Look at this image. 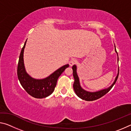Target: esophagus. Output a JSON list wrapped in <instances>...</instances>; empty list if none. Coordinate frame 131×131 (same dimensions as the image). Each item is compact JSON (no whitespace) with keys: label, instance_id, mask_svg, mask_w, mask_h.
Wrapping results in <instances>:
<instances>
[{"label":"esophagus","instance_id":"esophagus-1","mask_svg":"<svg viewBox=\"0 0 131 131\" xmlns=\"http://www.w3.org/2000/svg\"><path fill=\"white\" fill-rule=\"evenodd\" d=\"M77 62V61L76 60V59H72V60H71V61H70L69 65H70V66H72L73 65H74V64H76Z\"/></svg>","mask_w":131,"mask_h":131}]
</instances>
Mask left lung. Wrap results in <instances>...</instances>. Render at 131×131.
Here are the masks:
<instances>
[{"label":"left lung","mask_w":131,"mask_h":131,"mask_svg":"<svg viewBox=\"0 0 131 131\" xmlns=\"http://www.w3.org/2000/svg\"><path fill=\"white\" fill-rule=\"evenodd\" d=\"M115 47V51L117 52V56H118V54L116 49V46ZM72 69H73V77L74 79V82L73 84V88L74 90V92L76 93V94L80 98L83 99V100H85L87 101H92L96 100V99L100 98V97H102L105 94L109 91L112 89V88L113 87V85L116 83L117 79H118V74H119V68L118 69V74L117 75V77L115 79V80L114 83L112 84V85L108 88H105V89L102 90L100 91L96 92H89L87 91L84 90V89L81 88L80 84L79 78L78 77V75L77 74V67L76 66L74 65L72 66Z\"/></svg>","instance_id":"8db88e82"}]
</instances>
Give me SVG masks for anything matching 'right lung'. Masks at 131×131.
Instances as JSON below:
<instances>
[{"label":"right lung","mask_w":131,"mask_h":131,"mask_svg":"<svg viewBox=\"0 0 131 131\" xmlns=\"http://www.w3.org/2000/svg\"><path fill=\"white\" fill-rule=\"evenodd\" d=\"M25 42L19 57L17 68V76L21 85L28 94L35 98H44L49 96L54 92L58 77L69 67L68 64L62 66L58 69L43 79H35L26 73L24 63V51L25 47Z\"/></svg>","instance_id":"add662e5"}]
</instances>
